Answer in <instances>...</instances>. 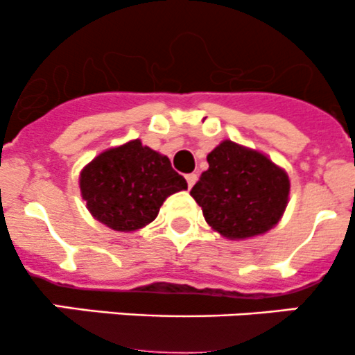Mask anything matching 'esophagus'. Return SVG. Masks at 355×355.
<instances>
[{"instance_id": "esophagus-1", "label": "esophagus", "mask_w": 355, "mask_h": 355, "mask_svg": "<svg viewBox=\"0 0 355 355\" xmlns=\"http://www.w3.org/2000/svg\"><path fill=\"white\" fill-rule=\"evenodd\" d=\"M185 180H187L189 187H192V185H194L196 182H198V175H196V173H189L187 177H185Z\"/></svg>"}]
</instances>
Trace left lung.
<instances>
[{
  "label": "left lung",
  "mask_w": 355,
  "mask_h": 355,
  "mask_svg": "<svg viewBox=\"0 0 355 355\" xmlns=\"http://www.w3.org/2000/svg\"><path fill=\"white\" fill-rule=\"evenodd\" d=\"M207 163L191 196L214 232L245 241L277 227L290 196L288 173L280 164L228 139L207 155Z\"/></svg>",
  "instance_id": "obj_1"
}]
</instances>
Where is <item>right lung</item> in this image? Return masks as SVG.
<instances>
[{"label": "right lung", "mask_w": 355, "mask_h": 355, "mask_svg": "<svg viewBox=\"0 0 355 355\" xmlns=\"http://www.w3.org/2000/svg\"><path fill=\"white\" fill-rule=\"evenodd\" d=\"M78 187L94 220L130 234L155 221L164 200L185 191L187 182L166 156L134 139L89 161L80 171Z\"/></svg>", "instance_id": "add662e5"}]
</instances>
